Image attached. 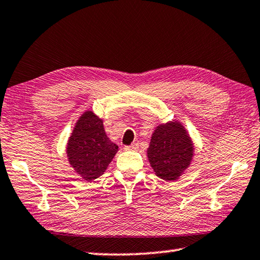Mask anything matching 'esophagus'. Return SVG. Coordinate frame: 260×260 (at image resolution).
I'll list each match as a JSON object with an SVG mask.
<instances>
[{"label":"esophagus","instance_id":"obj_1","mask_svg":"<svg viewBox=\"0 0 260 260\" xmlns=\"http://www.w3.org/2000/svg\"><path fill=\"white\" fill-rule=\"evenodd\" d=\"M138 148H139V144L133 143V144H131V146H126L124 149L125 150H138Z\"/></svg>","mask_w":260,"mask_h":260}]
</instances>
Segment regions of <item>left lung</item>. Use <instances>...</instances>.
I'll return each mask as SVG.
<instances>
[{
    "instance_id": "obj_1",
    "label": "left lung",
    "mask_w": 260,
    "mask_h": 260,
    "mask_svg": "<svg viewBox=\"0 0 260 260\" xmlns=\"http://www.w3.org/2000/svg\"><path fill=\"white\" fill-rule=\"evenodd\" d=\"M195 147L186 127L178 120L158 125L147 150L148 160L158 178L177 181L190 166Z\"/></svg>"
}]
</instances>
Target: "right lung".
I'll return each mask as SVG.
<instances>
[{
	"label": "right lung",
	"instance_id": "1",
	"mask_svg": "<svg viewBox=\"0 0 260 260\" xmlns=\"http://www.w3.org/2000/svg\"><path fill=\"white\" fill-rule=\"evenodd\" d=\"M118 152V146L108 138L103 119L87 110L74 125L68 140L69 164L79 177L93 181L107 171Z\"/></svg>",
	"mask_w": 260,
	"mask_h": 260
}]
</instances>
